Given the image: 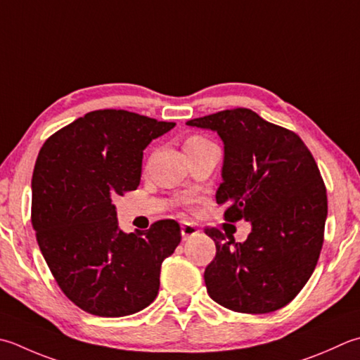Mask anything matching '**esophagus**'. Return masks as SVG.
<instances>
[{"instance_id":"obj_1","label":"esophagus","mask_w":360,"mask_h":360,"mask_svg":"<svg viewBox=\"0 0 360 360\" xmlns=\"http://www.w3.org/2000/svg\"><path fill=\"white\" fill-rule=\"evenodd\" d=\"M198 232H200L198 228H196L195 224H192V223H184L181 226V236H182V240H184V242L198 234Z\"/></svg>"}]
</instances>
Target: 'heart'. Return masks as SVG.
I'll return each mask as SVG.
<instances>
[{"instance_id":"heart-1","label":"heart","mask_w":360,"mask_h":360,"mask_svg":"<svg viewBox=\"0 0 360 360\" xmlns=\"http://www.w3.org/2000/svg\"><path fill=\"white\" fill-rule=\"evenodd\" d=\"M207 140L204 139V137H201V136H190L187 140H186V143H184V146H186V150H190V148H195V146H200V145H202V143H206Z\"/></svg>"}]
</instances>
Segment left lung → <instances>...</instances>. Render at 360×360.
I'll use <instances>...</instances> for the list:
<instances>
[{
    "mask_svg": "<svg viewBox=\"0 0 360 360\" xmlns=\"http://www.w3.org/2000/svg\"><path fill=\"white\" fill-rule=\"evenodd\" d=\"M224 143L223 182L217 202L224 220L251 221L243 243L226 242L217 228V255L204 271L209 297L242 314H269L287 306L319 262L328 215L326 187L298 134L265 122L245 108L193 118Z\"/></svg>",
    "mask_w": 360,
    "mask_h": 360,
    "instance_id": "1",
    "label": "left lung"
}]
</instances>
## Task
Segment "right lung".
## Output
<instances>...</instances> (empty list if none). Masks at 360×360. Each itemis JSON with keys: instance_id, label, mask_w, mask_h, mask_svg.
Listing matches in <instances>:
<instances>
[{"instance_id": "1", "label": "right lung", "mask_w": 360, "mask_h": 360, "mask_svg": "<svg viewBox=\"0 0 360 360\" xmlns=\"http://www.w3.org/2000/svg\"><path fill=\"white\" fill-rule=\"evenodd\" d=\"M176 123L136 112H89L41 146L31 221L65 297L91 315L124 316L158 297L160 265L181 242L174 220L126 234L112 198L136 190L143 150Z\"/></svg>"}]
</instances>
